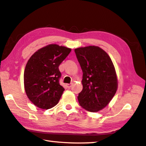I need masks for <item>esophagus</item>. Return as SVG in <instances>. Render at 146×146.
<instances>
[{"label":"esophagus","mask_w":146,"mask_h":146,"mask_svg":"<svg viewBox=\"0 0 146 146\" xmlns=\"http://www.w3.org/2000/svg\"><path fill=\"white\" fill-rule=\"evenodd\" d=\"M72 85V84H66V86L68 88H70Z\"/></svg>","instance_id":"obj_1"}]
</instances>
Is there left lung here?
I'll return each instance as SVG.
<instances>
[{
	"instance_id": "1",
	"label": "left lung",
	"mask_w": 146,
	"mask_h": 146,
	"mask_svg": "<svg viewBox=\"0 0 146 146\" xmlns=\"http://www.w3.org/2000/svg\"><path fill=\"white\" fill-rule=\"evenodd\" d=\"M75 52L83 71L79 104L88 111L98 112L110 103L116 92L115 66L109 55L99 47H79Z\"/></svg>"
}]
</instances>
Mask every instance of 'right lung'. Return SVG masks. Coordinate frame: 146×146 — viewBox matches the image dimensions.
<instances>
[{"mask_svg":"<svg viewBox=\"0 0 146 146\" xmlns=\"http://www.w3.org/2000/svg\"><path fill=\"white\" fill-rule=\"evenodd\" d=\"M71 50L49 44L36 51L28 61L24 71L25 90L36 107L48 110L58 103L64 90L59 82L61 76L59 66Z\"/></svg>","mask_w":146,"mask_h":146,"instance_id":"right-lung-1","label":"right lung"}]
</instances>
